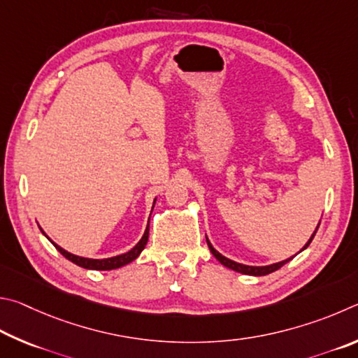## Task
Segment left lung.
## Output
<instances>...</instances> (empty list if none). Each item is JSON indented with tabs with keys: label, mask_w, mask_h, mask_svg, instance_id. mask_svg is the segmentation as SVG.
Masks as SVG:
<instances>
[{
	"label": "left lung",
	"mask_w": 358,
	"mask_h": 358,
	"mask_svg": "<svg viewBox=\"0 0 358 358\" xmlns=\"http://www.w3.org/2000/svg\"><path fill=\"white\" fill-rule=\"evenodd\" d=\"M317 228H319V224H317ZM317 228H316V231L315 233H313V236H311V239L306 242V245L302 248V250H305L306 247L310 245L311 243V241L315 239V236H316V233H317ZM206 241H208V237H206ZM208 245H209V250H210V253L215 256V258L222 262V264L224 266V267H228V268H233V271H236V272H241V273H245V275H255V277H262V275H267V273H272V272H275V271H278L280 267H283L286 262H289L292 258H289V259H286V261H281V262H277V264H271V266H264V267H253V266H245V264H239V262H234V261H231V259H228V258H224L223 255H220L217 252V250L210 245V242L208 241ZM302 250H300V252H302Z\"/></svg>",
	"instance_id": "left-lung-1"
}]
</instances>
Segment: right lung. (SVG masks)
<instances>
[{
  "instance_id": "1",
  "label": "right lung",
  "mask_w": 358,
  "mask_h": 358,
  "mask_svg": "<svg viewBox=\"0 0 358 358\" xmlns=\"http://www.w3.org/2000/svg\"><path fill=\"white\" fill-rule=\"evenodd\" d=\"M42 233H43V231H42ZM148 239H149V223H148L146 231H144V234L141 237V241L138 242L136 245L130 250V252L124 253V255L113 256V258H108V259L81 258V256H75L72 253L66 252V250H62L59 245H56L55 242H52V243L56 247V250H58V252L62 256H64V258H67L69 261H72L73 264H77L80 267H85V268H92V271H113V268H119V267H122L125 264H129V262H131L134 259H136L138 256H140V253L144 250V247H146Z\"/></svg>"
}]
</instances>
